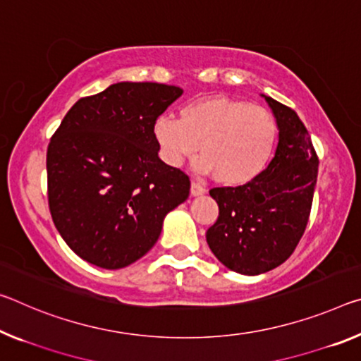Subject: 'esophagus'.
Wrapping results in <instances>:
<instances>
[{"label": "esophagus", "mask_w": 361, "mask_h": 361, "mask_svg": "<svg viewBox=\"0 0 361 361\" xmlns=\"http://www.w3.org/2000/svg\"><path fill=\"white\" fill-rule=\"evenodd\" d=\"M204 192H205V188L202 185H199L197 181L191 183V196H201Z\"/></svg>", "instance_id": "obj_1"}]
</instances>
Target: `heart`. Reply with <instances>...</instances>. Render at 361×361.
I'll return each instance as SVG.
<instances>
[{"label": "heart", "mask_w": 361, "mask_h": 361, "mask_svg": "<svg viewBox=\"0 0 361 361\" xmlns=\"http://www.w3.org/2000/svg\"><path fill=\"white\" fill-rule=\"evenodd\" d=\"M273 114L247 101L209 96L180 109V120L159 116L152 135L160 159L180 165L201 151L196 167L225 186H241L265 171L276 149Z\"/></svg>", "instance_id": "heart-1"}]
</instances>
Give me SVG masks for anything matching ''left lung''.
<instances>
[{"instance_id":"left-lung-1","label":"left lung","mask_w":361,"mask_h":361,"mask_svg":"<svg viewBox=\"0 0 361 361\" xmlns=\"http://www.w3.org/2000/svg\"><path fill=\"white\" fill-rule=\"evenodd\" d=\"M263 98L278 122L276 152L255 180L210 190L220 212L205 234L223 265L250 276L273 270L294 252L310 216L319 162L295 111Z\"/></svg>"}]
</instances>
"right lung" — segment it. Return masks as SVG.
I'll list each match as a JSON object with an SVG mask.
<instances>
[{"instance_id":"right-lung-1","label":"right lung","mask_w":361,"mask_h":361,"mask_svg":"<svg viewBox=\"0 0 361 361\" xmlns=\"http://www.w3.org/2000/svg\"><path fill=\"white\" fill-rule=\"evenodd\" d=\"M180 87L122 82L78 99L47 152L48 204L62 239L106 270L141 259L165 215L190 196L185 171L159 159L152 125Z\"/></svg>"}]
</instances>
